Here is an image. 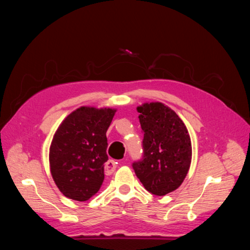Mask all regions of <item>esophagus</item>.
<instances>
[{
    "instance_id": "esophagus-1",
    "label": "esophagus",
    "mask_w": 250,
    "mask_h": 250,
    "mask_svg": "<svg viewBox=\"0 0 250 250\" xmlns=\"http://www.w3.org/2000/svg\"><path fill=\"white\" fill-rule=\"evenodd\" d=\"M117 164H118V162H116L115 160L107 161V162H105V167H104L105 173H107V174H111V173L115 172L116 167H117Z\"/></svg>"
}]
</instances>
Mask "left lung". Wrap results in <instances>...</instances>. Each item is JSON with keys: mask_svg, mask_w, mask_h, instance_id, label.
I'll return each mask as SVG.
<instances>
[{"mask_svg": "<svg viewBox=\"0 0 250 250\" xmlns=\"http://www.w3.org/2000/svg\"><path fill=\"white\" fill-rule=\"evenodd\" d=\"M137 110L143 131V156L132 167L146 191L163 196L175 191L188 174L191 138L180 117L163 104H145Z\"/></svg>", "mask_w": 250, "mask_h": 250, "instance_id": "left-lung-1", "label": "left lung"}]
</instances>
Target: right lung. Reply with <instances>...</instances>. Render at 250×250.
Instances as JSON below:
<instances>
[{
  "label": "right lung",
  "mask_w": 250,
  "mask_h": 250,
  "mask_svg": "<svg viewBox=\"0 0 250 250\" xmlns=\"http://www.w3.org/2000/svg\"><path fill=\"white\" fill-rule=\"evenodd\" d=\"M116 110L80 107L65 118L49 149L50 173L66 197L84 202L99 191L108 161L107 135Z\"/></svg>",
  "instance_id": "add662e5"
}]
</instances>
